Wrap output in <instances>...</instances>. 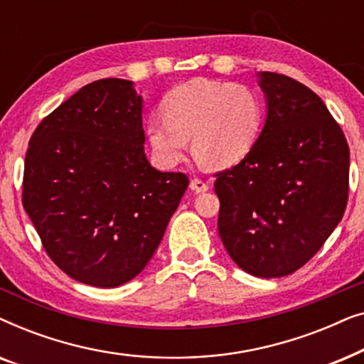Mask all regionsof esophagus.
I'll return each instance as SVG.
<instances>
[{"label": "esophagus", "mask_w": 364, "mask_h": 364, "mask_svg": "<svg viewBox=\"0 0 364 364\" xmlns=\"http://www.w3.org/2000/svg\"><path fill=\"white\" fill-rule=\"evenodd\" d=\"M208 182H205V181H202V178H198V177H196V178H192L191 181V188L196 193H202V192H207L208 191Z\"/></svg>", "instance_id": "obj_1"}]
</instances>
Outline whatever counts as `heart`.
Segmentation results:
<instances>
[{
    "mask_svg": "<svg viewBox=\"0 0 364 364\" xmlns=\"http://www.w3.org/2000/svg\"><path fill=\"white\" fill-rule=\"evenodd\" d=\"M164 117L147 119L146 132L162 166L181 162L191 137L193 154L210 167L240 162L262 132L265 107L245 84L196 77L162 99Z\"/></svg>",
    "mask_w": 364,
    "mask_h": 364,
    "instance_id": "1",
    "label": "heart"
}]
</instances>
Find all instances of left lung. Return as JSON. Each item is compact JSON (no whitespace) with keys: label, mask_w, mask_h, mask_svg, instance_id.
<instances>
[{"label":"left lung","mask_w":364,"mask_h":364,"mask_svg":"<svg viewBox=\"0 0 364 364\" xmlns=\"http://www.w3.org/2000/svg\"><path fill=\"white\" fill-rule=\"evenodd\" d=\"M267 121L237 166L215 172L218 235L242 270L287 277L310 262L345 213L350 147L325 102L285 74L258 73Z\"/></svg>","instance_id":"1"}]
</instances>
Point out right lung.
Here are the masks:
<instances>
[{
    "mask_svg": "<svg viewBox=\"0 0 364 364\" xmlns=\"http://www.w3.org/2000/svg\"><path fill=\"white\" fill-rule=\"evenodd\" d=\"M142 97L126 79L94 81L34 129L23 207L48 257L74 280L114 288L144 270L188 186L144 154Z\"/></svg>",
    "mask_w": 364,
    "mask_h": 364,
    "instance_id": "add662e5",
    "label": "right lung"
}]
</instances>
